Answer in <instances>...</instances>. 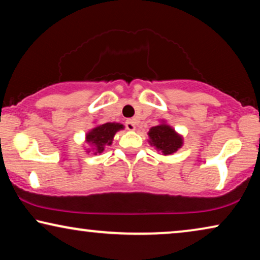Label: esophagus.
<instances>
[{"instance_id": "obj_1", "label": "esophagus", "mask_w": 260, "mask_h": 260, "mask_svg": "<svg viewBox=\"0 0 260 260\" xmlns=\"http://www.w3.org/2000/svg\"><path fill=\"white\" fill-rule=\"evenodd\" d=\"M136 121H134L133 119H129L126 121V128L128 131H134L136 129Z\"/></svg>"}]
</instances>
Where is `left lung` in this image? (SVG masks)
Here are the masks:
<instances>
[{
    "label": "left lung",
    "mask_w": 260,
    "mask_h": 260,
    "mask_svg": "<svg viewBox=\"0 0 260 260\" xmlns=\"http://www.w3.org/2000/svg\"><path fill=\"white\" fill-rule=\"evenodd\" d=\"M148 137L152 146H154L164 155L175 153L183 145V138L165 122L152 127L148 132Z\"/></svg>",
    "instance_id": "1"
}]
</instances>
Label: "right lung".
Instances as JSON below:
<instances>
[{"mask_svg":"<svg viewBox=\"0 0 260 260\" xmlns=\"http://www.w3.org/2000/svg\"><path fill=\"white\" fill-rule=\"evenodd\" d=\"M123 129V124L115 122H107L100 126L92 128L90 132L86 134L85 141L92 146H95V154L102 153L106 146L112 145L113 138L116 132Z\"/></svg>","mask_w":260,"mask_h":260,"instance_id":"add662e5","label":"right lung"}]
</instances>
